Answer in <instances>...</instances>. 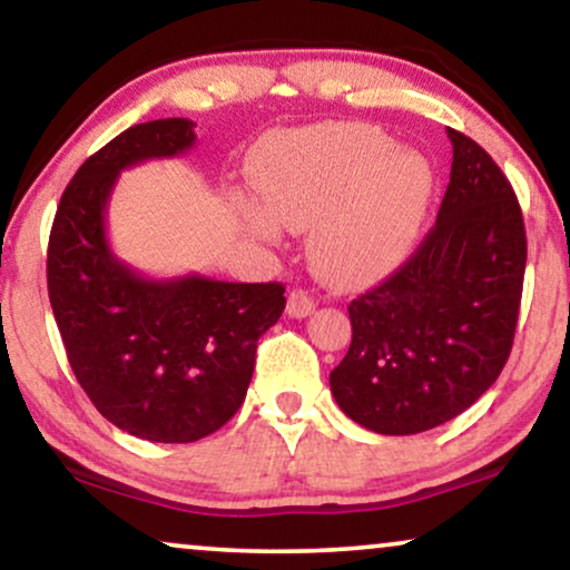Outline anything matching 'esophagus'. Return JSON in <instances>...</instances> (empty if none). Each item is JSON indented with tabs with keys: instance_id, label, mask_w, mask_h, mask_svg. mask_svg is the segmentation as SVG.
<instances>
[{
	"instance_id": "1",
	"label": "esophagus",
	"mask_w": 570,
	"mask_h": 570,
	"mask_svg": "<svg viewBox=\"0 0 570 570\" xmlns=\"http://www.w3.org/2000/svg\"><path fill=\"white\" fill-rule=\"evenodd\" d=\"M286 313L289 317H307L315 313V299L305 289H294L286 299Z\"/></svg>"
}]
</instances>
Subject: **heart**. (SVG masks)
Here are the masks:
<instances>
[{
    "label": "heart",
    "mask_w": 570,
    "mask_h": 570,
    "mask_svg": "<svg viewBox=\"0 0 570 570\" xmlns=\"http://www.w3.org/2000/svg\"><path fill=\"white\" fill-rule=\"evenodd\" d=\"M263 206L239 200L249 232L276 239L278 224L309 232V263L325 278L370 281L391 271L420 234L432 189L430 164L396 150L367 125H321L271 140L255 158Z\"/></svg>",
    "instance_id": "heart-1"
}]
</instances>
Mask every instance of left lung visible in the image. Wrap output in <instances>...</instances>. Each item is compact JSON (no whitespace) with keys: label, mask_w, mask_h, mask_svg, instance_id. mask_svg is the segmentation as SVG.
Returning a JSON list of instances; mask_svg holds the SVG:
<instances>
[{"label":"left lung","mask_w":570,"mask_h":570,"mask_svg":"<svg viewBox=\"0 0 570 570\" xmlns=\"http://www.w3.org/2000/svg\"><path fill=\"white\" fill-rule=\"evenodd\" d=\"M451 181L416 253L348 305L352 346L331 373L348 420L414 435L474 404L511 354L527 232L511 181L449 127Z\"/></svg>","instance_id":"left-lung-1"}]
</instances>
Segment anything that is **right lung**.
Wrapping results in <instances>:
<instances>
[{
    "label": "right lung",
    "instance_id": "obj_1",
    "mask_svg": "<svg viewBox=\"0 0 570 570\" xmlns=\"http://www.w3.org/2000/svg\"><path fill=\"white\" fill-rule=\"evenodd\" d=\"M195 121L135 125L88 158L51 224L47 281L67 360L94 406L150 443H195L237 414L257 338L284 313L281 284L146 278L111 253L119 171L195 146Z\"/></svg>",
    "mask_w": 570,
    "mask_h": 570
}]
</instances>
